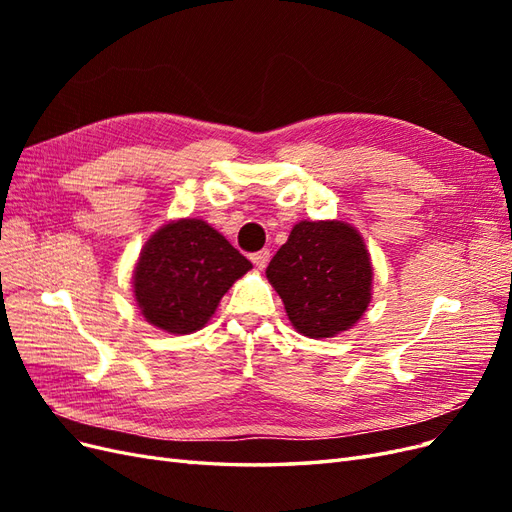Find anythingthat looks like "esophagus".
<instances>
[{
    "instance_id": "obj_1",
    "label": "esophagus",
    "mask_w": 512,
    "mask_h": 512,
    "mask_svg": "<svg viewBox=\"0 0 512 512\" xmlns=\"http://www.w3.org/2000/svg\"><path fill=\"white\" fill-rule=\"evenodd\" d=\"M269 250H260V252H256V254H252V262H254V267L256 269H265L267 267V262H269Z\"/></svg>"
}]
</instances>
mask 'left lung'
Wrapping results in <instances>:
<instances>
[{
	"instance_id": "obj_1",
	"label": "left lung",
	"mask_w": 512,
	"mask_h": 512,
	"mask_svg": "<svg viewBox=\"0 0 512 512\" xmlns=\"http://www.w3.org/2000/svg\"><path fill=\"white\" fill-rule=\"evenodd\" d=\"M301 335L322 339L352 329L371 303L374 265L361 232L342 220L299 222L267 267Z\"/></svg>"
}]
</instances>
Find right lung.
Here are the masks:
<instances>
[{"mask_svg": "<svg viewBox=\"0 0 512 512\" xmlns=\"http://www.w3.org/2000/svg\"><path fill=\"white\" fill-rule=\"evenodd\" d=\"M252 262L222 232L198 218L160 226L145 241L132 271L143 318L170 335H190L211 320L224 294Z\"/></svg>", "mask_w": 512, "mask_h": 512, "instance_id": "add662e5", "label": "right lung"}]
</instances>
